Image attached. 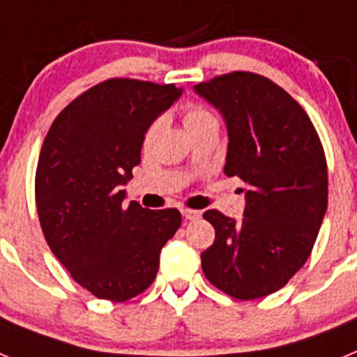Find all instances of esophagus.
Masks as SVG:
<instances>
[{
	"label": "esophagus",
	"instance_id": "34e87169",
	"mask_svg": "<svg viewBox=\"0 0 357 357\" xmlns=\"http://www.w3.org/2000/svg\"><path fill=\"white\" fill-rule=\"evenodd\" d=\"M181 213H182V216L185 218V220H197V218H200V211H193V209H182Z\"/></svg>",
	"mask_w": 357,
	"mask_h": 357
}]
</instances>
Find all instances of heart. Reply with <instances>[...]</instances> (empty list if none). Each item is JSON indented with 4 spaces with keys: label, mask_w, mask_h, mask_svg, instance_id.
<instances>
[{
    "label": "heart",
    "mask_w": 357,
    "mask_h": 357,
    "mask_svg": "<svg viewBox=\"0 0 357 357\" xmlns=\"http://www.w3.org/2000/svg\"><path fill=\"white\" fill-rule=\"evenodd\" d=\"M182 116H184V125L189 130V134H193V132L200 130V128L207 127V125H214V123L218 125V119L214 118L213 112H209L206 107L197 105V103H188V105L184 107ZM160 125H162L160 119H155V121L150 123V127L144 132V146H150V144L153 143V139H155L157 134H159L160 130Z\"/></svg>",
    "instance_id": "b5f03b06"
}]
</instances>
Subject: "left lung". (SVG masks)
Segmentation results:
<instances>
[{"label":"left lung","mask_w":357,"mask_h":357,"mask_svg":"<svg viewBox=\"0 0 357 357\" xmlns=\"http://www.w3.org/2000/svg\"><path fill=\"white\" fill-rule=\"evenodd\" d=\"M195 91L225 119L223 172L248 185L241 222L204 213L216 238L202 270L238 301L261 298L286 286L313 250L327 211L326 153L305 110L266 77L234 71Z\"/></svg>","instance_id":"obj_1"}]
</instances>
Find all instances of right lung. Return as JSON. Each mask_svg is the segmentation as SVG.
Returning <instances> with one entry per match:
<instances>
[{
    "instance_id": "obj_1",
    "label": "right lung",
    "mask_w": 357,
    "mask_h": 357,
    "mask_svg": "<svg viewBox=\"0 0 357 357\" xmlns=\"http://www.w3.org/2000/svg\"><path fill=\"white\" fill-rule=\"evenodd\" d=\"M173 84L110 78L73 100L52 123L36 172L40 229L55 257L98 298L143 293L182 216L125 206L144 132L178 100Z\"/></svg>"
}]
</instances>
